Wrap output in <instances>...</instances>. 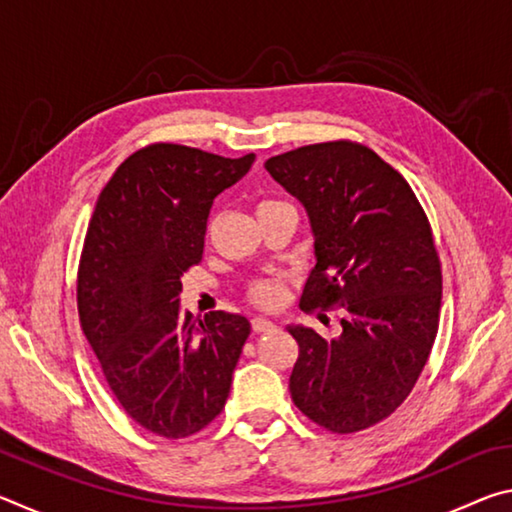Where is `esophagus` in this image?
<instances>
[{"mask_svg":"<svg viewBox=\"0 0 512 512\" xmlns=\"http://www.w3.org/2000/svg\"><path fill=\"white\" fill-rule=\"evenodd\" d=\"M250 325H253V332H257V334H266V332H273V329H275L273 320L262 318V316H255L253 320H250Z\"/></svg>","mask_w":512,"mask_h":512,"instance_id":"obj_1","label":"esophagus"}]
</instances>
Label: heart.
<instances>
[{
    "label": "heart",
    "mask_w": 512,
    "mask_h": 512,
    "mask_svg": "<svg viewBox=\"0 0 512 512\" xmlns=\"http://www.w3.org/2000/svg\"><path fill=\"white\" fill-rule=\"evenodd\" d=\"M264 203H273V201H264ZM248 298L250 302H255L257 307L273 309L284 300V287L280 280H257L248 287Z\"/></svg>",
    "instance_id": "b5f03b06"
}]
</instances>
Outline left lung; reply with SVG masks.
<instances>
[{"mask_svg":"<svg viewBox=\"0 0 512 512\" xmlns=\"http://www.w3.org/2000/svg\"><path fill=\"white\" fill-rule=\"evenodd\" d=\"M266 171L314 230L300 307L343 311L339 339L289 327L291 400L332 433L375 427L411 395L438 334L443 273L427 214L400 171L352 140L273 155Z\"/></svg>","mask_w":512,"mask_h":512,"instance_id":"obj_1","label":"left lung"}]
</instances>
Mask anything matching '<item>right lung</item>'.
<instances>
[{"mask_svg": "<svg viewBox=\"0 0 512 512\" xmlns=\"http://www.w3.org/2000/svg\"><path fill=\"white\" fill-rule=\"evenodd\" d=\"M255 153L223 158L155 142L119 164L85 232L76 305L103 377L131 418L187 438L223 411L250 334L239 314H180V277L203 259L214 198L246 176Z\"/></svg>", "mask_w": 512, "mask_h": 512, "instance_id": "obj_1", "label": "right lung"}]
</instances>
